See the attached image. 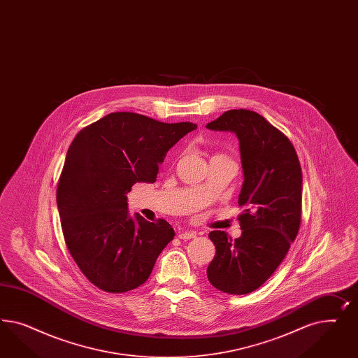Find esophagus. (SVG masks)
Returning <instances> with one entry per match:
<instances>
[{"instance_id":"34e87169","label":"esophagus","mask_w":358,"mask_h":358,"mask_svg":"<svg viewBox=\"0 0 358 358\" xmlns=\"http://www.w3.org/2000/svg\"><path fill=\"white\" fill-rule=\"evenodd\" d=\"M178 238H182V240H189V238H195V232L194 231H189V229H182L178 234Z\"/></svg>"}]
</instances>
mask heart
I'll list each match as a JSON object with an SVG mask.
<instances>
[{
	"label": "heart",
	"mask_w": 358,
	"mask_h": 358,
	"mask_svg": "<svg viewBox=\"0 0 358 358\" xmlns=\"http://www.w3.org/2000/svg\"><path fill=\"white\" fill-rule=\"evenodd\" d=\"M217 155H219V153H217Z\"/></svg>",
	"instance_id": "obj_1"
}]
</instances>
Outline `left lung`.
I'll return each mask as SVG.
<instances>
[{"mask_svg":"<svg viewBox=\"0 0 358 358\" xmlns=\"http://www.w3.org/2000/svg\"><path fill=\"white\" fill-rule=\"evenodd\" d=\"M232 131L240 141L244 184L238 195L241 236L211 231L217 253L207 268L210 283L223 293H252L280 266L302 217V169L292 141L260 114L228 110L206 124Z\"/></svg>","mask_w":358,"mask_h":358,"instance_id":"left-lung-1","label":"left lung"}]
</instances>
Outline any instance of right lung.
Segmentation results:
<instances>
[{
    "label": "right lung",
    "mask_w": 358,
    "mask_h": 358,
    "mask_svg": "<svg viewBox=\"0 0 358 358\" xmlns=\"http://www.w3.org/2000/svg\"><path fill=\"white\" fill-rule=\"evenodd\" d=\"M196 124L118 111L84 127L66 152L56 201L71 256L98 289L126 293L148 280L174 229L129 217L132 185L156 181L166 152Z\"/></svg>",
    "instance_id": "right-lung-1"
}]
</instances>
